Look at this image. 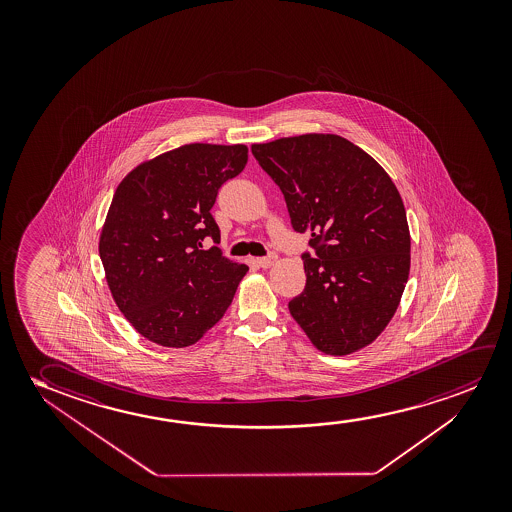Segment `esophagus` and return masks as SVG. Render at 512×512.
Returning a JSON list of instances; mask_svg holds the SVG:
<instances>
[{
	"label": "esophagus",
	"mask_w": 512,
	"mask_h": 512,
	"mask_svg": "<svg viewBox=\"0 0 512 512\" xmlns=\"http://www.w3.org/2000/svg\"><path fill=\"white\" fill-rule=\"evenodd\" d=\"M274 262H276V255H274V253H269L267 257H260V259H257V264H259L260 267H271Z\"/></svg>",
	"instance_id": "1"
}]
</instances>
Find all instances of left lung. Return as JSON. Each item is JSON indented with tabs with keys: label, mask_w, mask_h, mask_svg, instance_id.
Masks as SVG:
<instances>
[{
	"label": "left lung",
	"mask_w": 512,
	"mask_h": 512,
	"mask_svg": "<svg viewBox=\"0 0 512 512\" xmlns=\"http://www.w3.org/2000/svg\"><path fill=\"white\" fill-rule=\"evenodd\" d=\"M280 187L302 253L306 287L290 315L318 350L348 355L371 344L399 308L411 238L399 190L385 169L337 134H302L252 145Z\"/></svg>",
	"instance_id": "obj_1"
}]
</instances>
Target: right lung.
<instances>
[{"label": "right lung", "instance_id": "1", "mask_svg": "<svg viewBox=\"0 0 512 512\" xmlns=\"http://www.w3.org/2000/svg\"><path fill=\"white\" fill-rule=\"evenodd\" d=\"M248 161L245 145L190 143L120 182L99 238L106 281L127 322L152 343H197L231 306L248 267L225 259L211 208Z\"/></svg>", "mask_w": 512, "mask_h": 512}]
</instances>
